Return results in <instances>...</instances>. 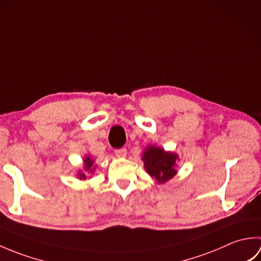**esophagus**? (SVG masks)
Here are the masks:
<instances>
[{
    "label": "esophagus",
    "mask_w": 261,
    "mask_h": 261,
    "mask_svg": "<svg viewBox=\"0 0 261 261\" xmlns=\"http://www.w3.org/2000/svg\"><path fill=\"white\" fill-rule=\"evenodd\" d=\"M114 153H115V156H118V157H125L126 156V149L125 148L115 149Z\"/></svg>",
    "instance_id": "obj_1"
}]
</instances>
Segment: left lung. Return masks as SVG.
<instances>
[{"instance_id":"left-lung-1","label":"left lung","mask_w":261,"mask_h":261,"mask_svg":"<svg viewBox=\"0 0 261 261\" xmlns=\"http://www.w3.org/2000/svg\"><path fill=\"white\" fill-rule=\"evenodd\" d=\"M178 156L171 152H166L164 149L158 147H148L142 156L145 162V169L147 173L158 182L169 180L176 174L175 164Z\"/></svg>"}]
</instances>
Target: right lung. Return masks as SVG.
<instances>
[{"label":"right lung","instance_id":"1","mask_svg":"<svg viewBox=\"0 0 261 261\" xmlns=\"http://www.w3.org/2000/svg\"><path fill=\"white\" fill-rule=\"evenodd\" d=\"M84 163H85V170L86 171H91L92 173V166H93V160L90 158V157H86L85 158V160H84ZM80 178L81 179H85L86 178V175L84 174V173H81L80 174Z\"/></svg>","mask_w":261,"mask_h":261}]
</instances>
